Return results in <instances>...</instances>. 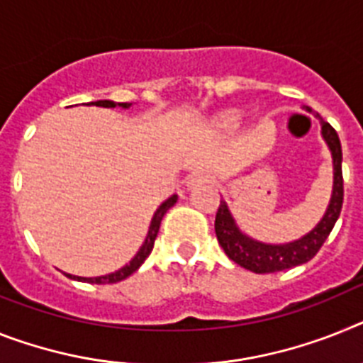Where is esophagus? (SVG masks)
<instances>
[{"mask_svg":"<svg viewBox=\"0 0 363 363\" xmlns=\"http://www.w3.org/2000/svg\"><path fill=\"white\" fill-rule=\"evenodd\" d=\"M212 184V177L205 172H199V173H194V175L188 179L186 186L188 190H197V188H203V186H208Z\"/></svg>","mask_w":363,"mask_h":363,"instance_id":"esophagus-1","label":"esophagus"}]
</instances>
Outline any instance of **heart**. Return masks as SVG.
<instances>
[{"mask_svg":"<svg viewBox=\"0 0 363 363\" xmlns=\"http://www.w3.org/2000/svg\"><path fill=\"white\" fill-rule=\"evenodd\" d=\"M221 121H223L225 125L233 123V121H234V116H223V120H221Z\"/></svg>","mask_w":363,"mask_h":363,"instance_id":"b5f03b06","label":"heart"}]
</instances>
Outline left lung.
Masks as SVG:
<instances>
[{"label": "left lung", "instance_id": "8db88e82", "mask_svg": "<svg viewBox=\"0 0 363 363\" xmlns=\"http://www.w3.org/2000/svg\"><path fill=\"white\" fill-rule=\"evenodd\" d=\"M306 111H310L306 106ZM321 121V135L327 142L332 155V169H334V184H332L330 203L327 206V212L321 218L315 227L308 234H304L303 238L295 240L290 243H262L258 240L249 238L247 234H243L240 227L234 221L227 203L221 201V205L216 214V236H218L219 245L223 247L225 255L238 266L252 271V273H275V271L290 269L294 266H299L304 262L312 260L328 234L336 225L340 212L343 205V173H342V144L340 136L334 130L330 123L323 121L321 116L318 114Z\"/></svg>", "mask_w": 363, "mask_h": 363}]
</instances>
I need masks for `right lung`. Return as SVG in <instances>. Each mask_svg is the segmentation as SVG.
<instances>
[{"label": "right lung", "instance_id": "right-lung-1", "mask_svg": "<svg viewBox=\"0 0 363 363\" xmlns=\"http://www.w3.org/2000/svg\"><path fill=\"white\" fill-rule=\"evenodd\" d=\"M88 105H96V106H105V108H114V106H121V108H129L130 103H114V101H108V99H101V101H92L88 103ZM177 203V196H172L169 199H166L162 205L158 206L157 212H155L153 219H151V225H149V230H147V236H145V242L142 243V247L140 251L136 252L135 258L129 262V264H125L123 267H120L118 271L114 273H108V275H103V277H75V275H69L66 273V277L73 280H83V282H90V284H114V282H120V280L127 279L129 275H133L136 269H138L142 264L145 262V258L151 255L153 251V245H155V240H157V234H158V228H160V221H162L164 214H166L167 210L172 208L173 205Z\"/></svg>", "mask_w": 363, "mask_h": 363}]
</instances>
